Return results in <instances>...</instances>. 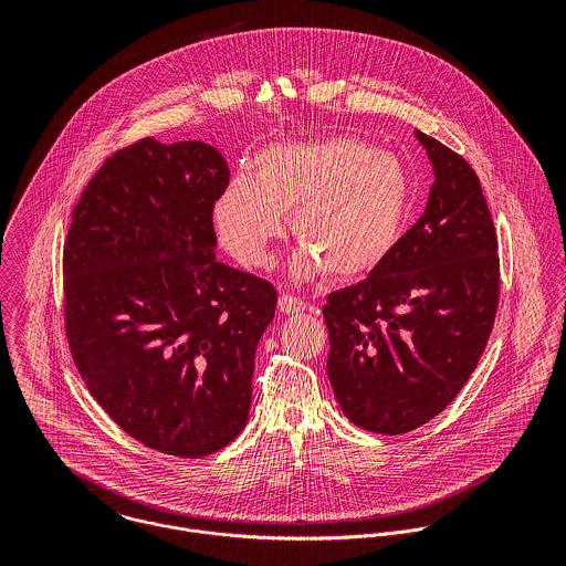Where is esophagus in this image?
Here are the masks:
<instances>
[{"instance_id":"1","label":"esophagus","mask_w":566,"mask_h":566,"mask_svg":"<svg viewBox=\"0 0 566 566\" xmlns=\"http://www.w3.org/2000/svg\"><path fill=\"white\" fill-rule=\"evenodd\" d=\"M305 310H310V305L303 298L292 296V294H281L279 296V312L281 314H301Z\"/></svg>"}]
</instances>
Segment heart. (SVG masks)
<instances>
[{
    "label": "heart",
    "mask_w": 566,
    "mask_h": 566,
    "mask_svg": "<svg viewBox=\"0 0 566 566\" xmlns=\"http://www.w3.org/2000/svg\"><path fill=\"white\" fill-rule=\"evenodd\" d=\"M411 205L403 163L357 137L285 142L261 150L254 174H238L213 202L218 242L243 265H263L285 229L303 243L301 279L375 272L397 248Z\"/></svg>",
    "instance_id": "heart-1"
}]
</instances>
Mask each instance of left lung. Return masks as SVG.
I'll return each mask as SVG.
<instances>
[{
	"label": "left lung",
	"mask_w": 566,
	"mask_h": 566,
	"mask_svg": "<svg viewBox=\"0 0 566 566\" xmlns=\"http://www.w3.org/2000/svg\"><path fill=\"white\" fill-rule=\"evenodd\" d=\"M433 167L420 220L357 285L328 294L326 373L344 416L407 433L473 375L499 303L496 233L473 167L416 130Z\"/></svg>",
	"instance_id": "8db88e82"
}]
</instances>
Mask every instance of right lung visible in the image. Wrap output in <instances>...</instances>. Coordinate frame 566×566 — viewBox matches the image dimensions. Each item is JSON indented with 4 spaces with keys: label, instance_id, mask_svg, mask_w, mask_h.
Returning a JSON list of instances; mask_svg holds the SVG:
<instances>
[{
    "label": "right lung",
    "instance_id": "add662e5",
    "mask_svg": "<svg viewBox=\"0 0 566 566\" xmlns=\"http://www.w3.org/2000/svg\"><path fill=\"white\" fill-rule=\"evenodd\" d=\"M224 157L148 137L88 180L63 252L78 373L135 440L176 458L224 449L248 422L254 350L276 290L216 261Z\"/></svg>",
    "mask_w": 566,
    "mask_h": 566
}]
</instances>
